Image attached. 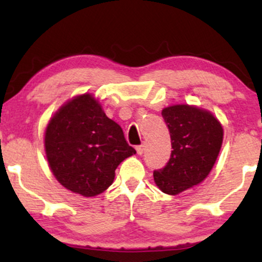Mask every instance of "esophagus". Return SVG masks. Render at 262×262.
<instances>
[{"mask_svg":"<svg viewBox=\"0 0 262 262\" xmlns=\"http://www.w3.org/2000/svg\"><path fill=\"white\" fill-rule=\"evenodd\" d=\"M137 152L139 155L143 154V152H144V145H143V144H141V145H138L137 146Z\"/></svg>","mask_w":262,"mask_h":262,"instance_id":"34e87169","label":"esophagus"}]
</instances>
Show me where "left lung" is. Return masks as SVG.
<instances>
[{
    "mask_svg": "<svg viewBox=\"0 0 262 262\" xmlns=\"http://www.w3.org/2000/svg\"><path fill=\"white\" fill-rule=\"evenodd\" d=\"M171 137L170 160L154 171V181L164 193H181L198 185L214 166L223 143V128L208 111L188 104L162 110Z\"/></svg>",
    "mask_w": 262,
    "mask_h": 262,
    "instance_id": "left-lung-1",
    "label": "left lung"
}]
</instances>
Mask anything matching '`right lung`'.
Instances as JSON below:
<instances>
[{
    "mask_svg": "<svg viewBox=\"0 0 262 262\" xmlns=\"http://www.w3.org/2000/svg\"><path fill=\"white\" fill-rule=\"evenodd\" d=\"M44 145L55 179L83 197L106 191L118 165L137 152L90 93L60 107L45 129Z\"/></svg>",
    "mask_w": 262,
    "mask_h": 262,
    "instance_id": "1",
    "label": "right lung"
}]
</instances>
